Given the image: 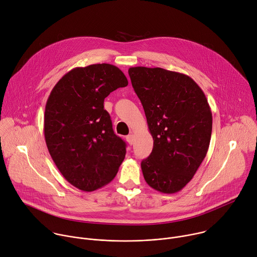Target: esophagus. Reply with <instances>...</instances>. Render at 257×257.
<instances>
[{"label":"esophagus","instance_id":"esophagus-1","mask_svg":"<svg viewBox=\"0 0 257 257\" xmlns=\"http://www.w3.org/2000/svg\"><path fill=\"white\" fill-rule=\"evenodd\" d=\"M126 139H127L128 143H129L130 145H132V144L134 143V135H133V134H129V135L126 137Z\"/></svg>","mask_w":257,"mask_h":257}]
</instances>
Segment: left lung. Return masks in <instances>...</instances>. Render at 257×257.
<instances>
[{"label":"left lung","mask_w":257,"mask_h":257,"mask_svg":"<svg viewBox=\"0 0 257 257\" xmlns=\"http://www.w3.org/2000/svg\"><path fill=\"white\" fill-rule=\"evenodd\" d=\"M132 86L154 138V149L141 162L148 184L167 194L186 186L204 160L211 136L207 99L189 76L163 68L131 67Z\"/></svg>","instance_id":"8db88e82"}]
</instances>
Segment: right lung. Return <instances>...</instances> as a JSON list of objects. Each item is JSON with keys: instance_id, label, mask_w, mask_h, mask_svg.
Masks as SVG:
<instances>
[{"instance_id": "1", "label": "right lung", "mask_w": 257, "mask_h": 257, "mask_svg": "<svg viewBox=\"0 0 257 257\" xmlns=\"http://www.w3.org/2000/svg\"><path fill=\"white\" fill-rule=\"evenodd\" d=\"M127 85L118 67L93 64L66 73L47 100L44 131L49 153L63 177L82 191L111 182L125 159L126 143L114 133L103 100Z\"/></svg>"}]
</instances>
